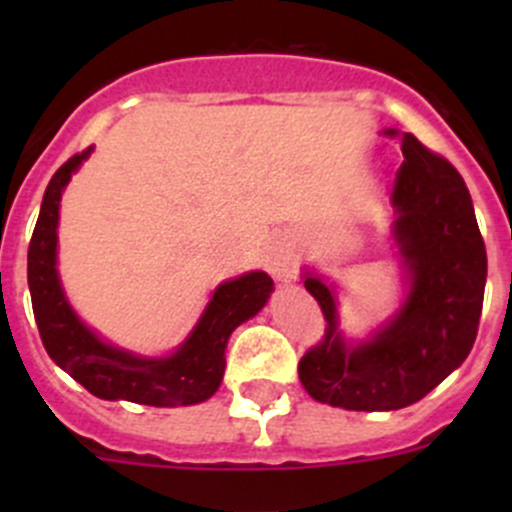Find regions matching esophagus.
Wrapping results in <instances>:
<instances>
[{"label":"esophagus","instance_id":"obj_1","mask_svg":"<svg viewBox=\"0 0 512 512\" xmlns=\"http://www.w3.org/2000/svg\"><path fill=\"white\" fill-rule=\"evenodd\" d=\"M267 265H270V272L277 277V280L282 282H289L294 275H297V250H294L292 242H275L270 250V260H267Z\"/></svg>","mask_w":512,"mask_h":512}]
</instances>
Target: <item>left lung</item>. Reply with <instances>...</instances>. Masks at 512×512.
<instances>
[{
    "label": "left lung",
    "mask_w": 512,
    "mask_h": 512,
    "mask_svg": "<svg viewBox=\"0 0 512 512\" xmlns=\"http://www.w3.org/2000/svg\"><path fill=\"white\" fill-rule=\"evenodd\" d=\"M401 138L394 183V237L409 294L371 342L349 347L337 297L317 275L304 287L322 307L324 337L299 359V381L314 401L347 411H396L436 389L471 354L483 309L488 257L461 173L414 133Z\"/></svg>",
    "instance_id": "left-lung-1"
}]
</instances>
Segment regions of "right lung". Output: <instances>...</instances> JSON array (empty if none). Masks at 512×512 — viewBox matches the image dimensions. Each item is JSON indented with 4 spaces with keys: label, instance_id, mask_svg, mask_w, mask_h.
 Here are the masks:
<instances>
[{
    "label": "right lung",
    "instance_id": "right-lung-1",
    "mask_svg": "<svg viewBox=\"0 0 512 512\" xmlns=\"http://www.w3.org/2000/svg\"><path fill=\"white\" fill-rule=\"evenodd\" d=\"M94 148L76 153L46 185L41 213L29 242L27 277L36 327L46 354L86 391L106 401L146 406H193L218 391L225 347L235 327L255 317L272 292V277L247 272L215 289L203 317L178 352L163 359L136 356L98 339L74 314L56 272V225L66 183Z\"/></svg>",
    "mask_w": 512,
    "mask_h": 512
}]
</instances>
